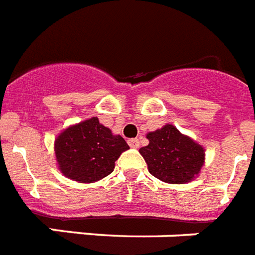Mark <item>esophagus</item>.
Instances as JSON below:
<instances>
[{"mask_svg": "<svg viewBox=\"0 0 255 255\" xmlns=\"http://www.w3.org/2000/svg\"><path fill=\"white\" fill-rule=\"evenodd\" d=\"M128 143H129L130 147H133V148L139 147V139H138V138H131V139L128 140Z\"/></svg>", "mask_w": 255, "mask_h": 255, "instance_id": "1", "label": "esophagus"}]
</instances>
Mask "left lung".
Listing matches in <instances>:
<instances>
[{
    "mask_svg": "<svg viewBox=\"0 0 255 255\" xmlns=\"http://www.w3.org/2000/svg\"><path fill=\"white\" fill-rule=\"evenodd\" d=\"M148 144L139 148L147 163L148 172L170 184H184L200 174L205 160V150L192 138L167 124L148 133Z\"/></svg>",
    "mask_w": 255,
    "mask_h": 255,
    "instance_id": "left-lung-1",
    "label": "left lung"
}]
</instances>
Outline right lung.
<instances>
[{
    "instance_id": "add662e5",
    "label": "right lung",
    "mask_w": 255,
    "mask_h": 255,
    "mask_svg": "<svg viewBox=\"0 0 255 255\" xmlns=\"http://www.w3.org/2000/svg\"><path fill=\"white\" fill-rule=\"evenodd\" d=\"M129 148L121 135H115L92 117L63 130L55 139L59 170L79 183H93L115 170L116 160Z\"/></svg>"
}]
</instances>
